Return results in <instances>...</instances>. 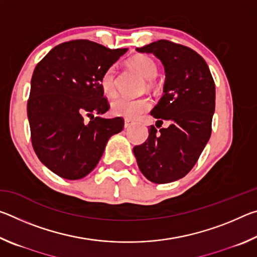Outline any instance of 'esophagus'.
<instances>
[{
    "label": "esophagus",
    "instance_id": "obj_1",
    "mask_svg": "<svg viewBox=\"0 0 257 257\" xmlns=\"http://www.w3.org/2000/svg\"><path fill=\"white\" fill-rule=\"evenodd\" d=\"M132 121L130 120H128V119H125L124 120V128H128V127H130V125H132Z\"/></svg>",
    "mask_w": 257,
    "mask_h": 257
}]
</instances>
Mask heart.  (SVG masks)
Masks as SVG:
<instances>
[{
    "label": "heart",
    "instance_id": "obj_1",
    "mask_svg": "<svg viewBox=\"0 0 257 257\" xmlns=\"http://www.w3.org/2000/svg\"><path fill=\"white\" fill-rule=\"evenodd\" d=\"M130 67L137 70L141 75L147 79V86L152 87L154 85L153 78L158 75V64L149 55L139 54L134 56L129 61ZM99 85L103 93L108 97H113L116 94V82H115V69L114 67L108 68L103 73L99 80ZM152 103L150 98H127L118 97L111 102V112L116 116H122L125 119H137L143 113L147 112L151 108Z\"/></svg>",
    "mask_w": 257,
    "mask_h": 257
}]
</instances>
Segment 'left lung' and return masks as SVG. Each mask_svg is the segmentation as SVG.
Instances as JSON below:
<instances>
[{"label": "left lung", "mask_w": 257, "mask_h": 257, "mask_svg": "<svg viewBox=\"0 0 257 257\" xmlns=\"http://www.w3.org/2000/svg\"><path fill=\"white\" fill-rule=\"evenodd\" d=\"M136 50L154 54L164 66V94L151 115L158 119L156 127L164 120L170 125H151L149 138L134 147V154L147 179L167 184L193 169L211 137L214 80L205 60L187 46L160 40Z\"/></svg>", "instance_id": "1"}]
</instances>
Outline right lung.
I'll return each instance as SVG.
<instances>
[{
  "mask_svg": "<svg viewBox=\"0 0 257 257\" xmlns=\"http://www.w3.org/2000/svg\"><path fill=\"white\" fill-rule=\"evenodd\" d=\"M125 52L87 40L70 41L52 49L35 68L27 103L33 149L61 178L77 180L92 172L108 138L123 129L120 116L105 119L93 113L110 108L99 80Z\"/></svg>",
  "mask_w": 257,
  "mask_h": 257,
  "instance_id": "add662e5",
  "label": "right lung"
}]
</instances>
